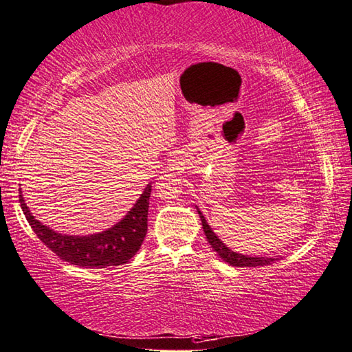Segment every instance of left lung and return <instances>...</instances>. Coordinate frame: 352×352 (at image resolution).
I'll list each match as a JSON object with an SVG mask.
<instances>
[{
  "label": "left lung",
  "mask_w": 352,
  "mask_h": 352,
  "mask_svg": "<svg viewBox=\"0 0 352 352\" xmlns=\"http://www.w3.org/2000/svg\"><path fill=\"white\" fill-rule=\"evenodd\" d=\"M198 213H199V218H201L203 229L206 233V238H208V241H209V244L212 245V249L218 253V256L223 261H226L227 264H230L233 267H258V265H270L274 263V258L245 256V254H239L236 252H232L229 247H226L223 244V241H219L215 233L212 232L209 224L206 223L203 213L199 210H198Z\"/></svg>",
  "instance_id": "left-lung-1"
}]
</instances>
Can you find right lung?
Wrapping results in <instances>:
<instances>
[{
	"label": "right lung",
	"mask_w": 352,
	"mask_h": 352,
	"mask_svg": "<svg viewBox=\"0 0 352 352\" xmlns=\"http://www.w3.org/2000/svg\"><path fill=\"white\" fill-rule=\"evenodd\" d=\"M149 197L151 184L120 223L89 236H68L53 232L34 219L23 195H19V203L33 232L56 256L82 268H105L126 264L139 252L148 232Z\"/></svg>",
	"instance_id": "obj_1"
}]
</instances>
